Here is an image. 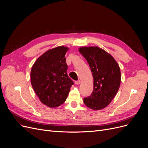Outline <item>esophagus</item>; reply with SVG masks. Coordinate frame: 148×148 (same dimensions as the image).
Wrapping results in <instances>:
<instances>
[{
    "label": "esophagus",
    "mask_w": 148,
    "mask_h": 148,
    "mask_svg": "<svg viewBox=\"0 0 148 148\" xmlns=\"http://www.w3.org/2000/svg\"><path fill=\"white\" fill-rule=\"evenodd\" d=\"M75 84L76 85H79V84H80V80H76V81H75Z\"/></svg>",
    "instance_id": "obj_1"
}]
</instances>
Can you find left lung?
<instances>
[{"instance_id":"obj_1","label":"left lung","mask_w":148,"mask_h":148,"mask_svg":"<svg viewBox=\"0 0 148 148\" xmlns=\"http://www.w3.org/2000/svg\"><path fill=\"white\" fill-rule=\"evenodd\" d=\"M86 59L93 77L91 95L84 98V104L94 110L106 107L116 95L121 85L119 66L113 57L98 47H84L79 50Z\"/></svg>"}]
</instances>
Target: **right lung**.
<instances>
[{"label": "right lung", "instance_id": "obj_1", "mask_svg": "<svg viewBox=\"0 0 148 148\" xmlns=\"http://www.w3.org/2000/svg\"><path fill=\"white\" fill-rule=\"evenodd\" d=\"M69 50L64 46L47 51L33 64L31 82L40 101L50 108L63 104L74 84L67 74L65 55Z\"/></svg>", "mask_w": 148, "mask_h": 148}]
</instances>
